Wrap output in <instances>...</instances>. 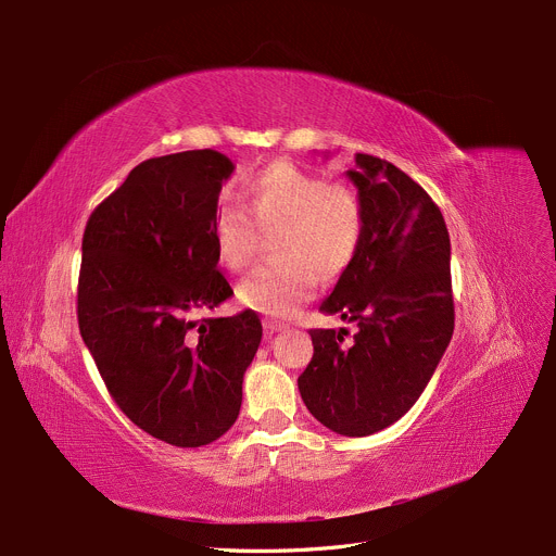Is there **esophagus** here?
Listing matches in <instances>:
<instances>
[{
  "mask_svg": "<svg viewBox=\"0 0 556 556\" xmlns=\"http://www.w3.org/2000/svg\"><path fill=\"white\" fill-rule=\"evenodd\" d=\"M263 327H265V331H268V333H277V331L288 329V325H286V323H279V320H265Z\"/></svg>",
  "mask_w": 556,
  "mask_h": 556,
  "instance_id": "34e87169",
  "label": "esophagus"
}]
</instances>
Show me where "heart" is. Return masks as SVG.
<instances>
[{
    "label": "heart",
    "mask_w": 556,
    "mask_h": 556,
    "mask_svg": "<svg viewBox=\"0 0 556 556\" xmlns=\"http://www.w3.org/2000/svg\"><path fill=\"white\" fill-rule=\"evenodd\" d=\"M242 204L215 211V252L229 270L254 261L263 231L277 233V263L261 265L238 286V298L265 316H291L316 293L320 273H345L364 240L366 211L348 184H331L293 163H273L243 186Z\"/></svg>",
    "instance_id": "1"
}]
</instances>
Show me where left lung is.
<instances>
[{
    "mask_svg": "<svg viewBox=\"0 0 556 556\" xmlns=\"http://www.w3.org/2000/svg\"><path fill=\"white\" fill-rule=\"evenodd\" d=\"M348 177L366 211L350 268L320 304L356 323L348 331L311 329L313 358L300 375L311 412L343 437H370L422 395L454 331L450 233L425 188L393 163L356 154Z\"/></svg>",
    "mask_w": 556,
    "mask_h": 556,
    "instance_id": "8db88e82",
    "label": "left lung"
}]
</instances>
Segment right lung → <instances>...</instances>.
<instances>
[{
  "label": "right lung",
  "mask_w": 556,
  "mask_h": 556,
  "mask_svg": "<svg viewBox=\"0 0 556 556\" xmlns=\"http://www.w3.org/2000/svg\"><path fill=\"white\" fill-rule=\"evenodd\" d=\"M233 163L215 150L142 161L90 213L77 291L79 331L123 414L177 447L236 422L261 343L254 311L202 318L233 295L213 218Z\"/></svg>",
  "instance_id": "obj_1"
}]
</instances>
